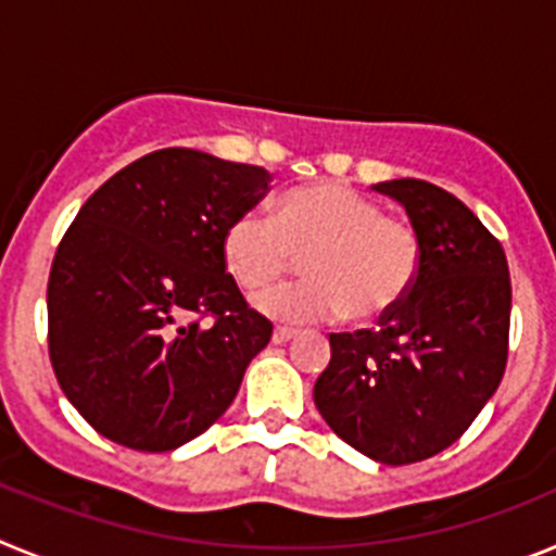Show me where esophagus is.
<instances>
[{
	"instance_id": "34e87169",
	"label": "esophagus",
	"mask_w": 556,
	"mask_h": 556,
	"mask_svg": "<svg viewBox=\"0 0 556 556\" xmlns=\"http://www.w3.org/2000/svg\"><path fill=\"white\" fill-rule=\"evenodd\" d=\"M298 337V331H292V328H275L273 331V342L275 345H283V342H289V339Z\"/></svg>"
}]
</instances>
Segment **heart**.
Segmentation results:
<instances>
[{
    "instance_id": "obj_1",
    "label": "heart",
    "mask_w": 556,
    "mask_h": 556,
    "mask_svg": "<svg viewBox=\"0 0 556 556\" xmlns=\"http://www.w3.org/2000/svg\"><path fill=\"white\" fill-rule=\"evenodd\" d=\"M223 258L244 292L278 283L298 258L306 281L262 294L255 306L281 323L381 320L406 301L420 269V239L381 205L342 184L298 186L273 219L244 211L225 228Z\"/></svg>"
}]
</instances>
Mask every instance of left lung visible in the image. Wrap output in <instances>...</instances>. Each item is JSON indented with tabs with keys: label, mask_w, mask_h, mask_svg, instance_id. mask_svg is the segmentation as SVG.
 Masks as SVG:
<instances>
[{
	"label": "left lung",
	"mask_w": 556,
	"mask_h": 556,
	"mask_svg": "<svg viewBox=\"0 0 556 556\" xmlns=\"http://www.w3.org/2000/svg\"><path fill=\"white\" fill-rule=\"evenodd\" d=\"M372 191L406 211L420 269L378 328L331 333L314 404L358 454L412 465L454 445L498 390L513 287L498 239L454 194L417 178Z\"/></svg>",
	"instance_id": "1"
}]
</instances>
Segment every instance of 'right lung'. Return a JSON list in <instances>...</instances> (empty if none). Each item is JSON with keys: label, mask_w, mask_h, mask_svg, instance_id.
Here are the masks:
<instances>
[{"label": "right lung", "mask_w": 556, "mask_h": 556, "mask_svg": "<svg viewBox=\"0 0 556 556\" xmlns=\"http://www.w3.org/2000/svg\"><path fill=\"white\" fill-rule=\"evenodd\" d=\"M269 180L262 166L166 147L116 172L68 225L47 287L49 358L102 437L175 451L233 404L273 326L225 273L223 236Z\"/></svg>", "instance_id": "right-lung-1"}]
</instances>
